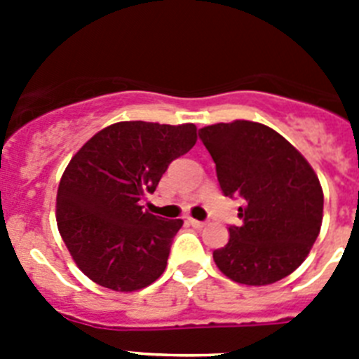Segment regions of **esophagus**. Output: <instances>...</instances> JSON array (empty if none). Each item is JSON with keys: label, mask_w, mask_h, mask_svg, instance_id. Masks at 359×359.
<instances>
[{"label": "esophagus", "mask_w": 359, "mask_h": 359, "mask_svg": "<svg viewBox=\"0 0 359 359\" xmlns=\"http://www.w3.org/2000/svg\"><path fill=\"white\" fill-rule=\"evenodd\" d=\"M187 223H189L190 226H194V228H203V226H205V223H203V221H198V219H192V217H190L189 221H187Z\"/></svg>", "instance_id": "obj_1"}]
</instances>
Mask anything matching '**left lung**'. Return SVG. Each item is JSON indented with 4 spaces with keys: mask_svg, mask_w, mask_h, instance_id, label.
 <instances>
[{
    "mask_svg": "<svg viewBox=\"0 0 359 359\" xmlns=\"http://www.w3.org/2000/svg\"><path fill=\"white\" fill-rule=\"evenodd\" d=\"M224 196H241V226H230L214 262L230 280L268 286L306 261L320 233L323 192L309 161L271 128L250 120L199 129Z\"/></svg>",
    "mask_w": 359,
    "mask_h": 359,
    "instance_id": "obj_1",
    "label": "left lung"
}]
</instances>
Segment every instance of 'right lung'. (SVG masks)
<instances>
[{
	"instance_id": "right-lung-1",
	"label": "right lung",
	"mask_w": 359,
	"mask_h": 359,
	"mask_svg": "<svg viewBox=\"0 0 359 359\" xmlns=\"http://www.w3.org/2000/svg\"><path fill=\"white\" fill-rule=\"evenodd\" d=\"M194 123H111L79 149L57 189V228L82 273L98 286L131 293L167 268L182 219L144 210L169 163L196 145Z\"/></svg>"
}]
</instances>
